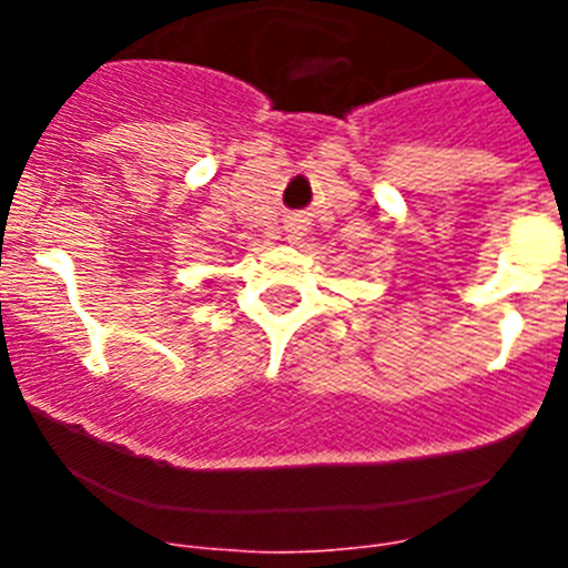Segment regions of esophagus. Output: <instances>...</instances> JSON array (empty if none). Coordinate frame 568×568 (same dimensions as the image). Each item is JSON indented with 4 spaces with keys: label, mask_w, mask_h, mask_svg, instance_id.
Instances as JSON below:
<instances>
[{
    "label": "esophagus",
    "mask_w": 568,
    "mask_h": 568,
    "mask_svg": "<svg viewBox=\"0 0 568 568\" xmlns=\"http://www.w3.org/2000/svg\"><path fill=\"white\" fill-rule=\"evenodd\" d=\"M287 233H290V239H298V235H301V227H298V224H290Z\"/></svg>",
    "instance_id": "34e87169"
}]
</instances>
